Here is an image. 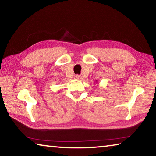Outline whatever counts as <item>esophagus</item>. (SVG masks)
<instances>
[{
	"label": "esophagus",
	"instance_id": "obj_1",
	"mask_svg": "<svg viewBox=\"0 0 156 156\" xmlns=\"http://www.w3.org/2000/svg\"><path fill=\"white\" fill-rule=\"evenodd\" d=\"M74 78H75L76 79H80V75L77 74V75H76V76H74Z\"/></svg>",
	"mask_w": 156,
	"mask_h": 156
}]
</instances>
